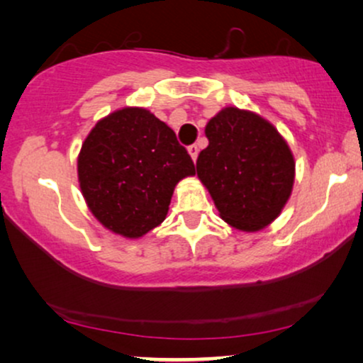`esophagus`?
Returning a JSON list of instances; mask_svg holds the SVG:
<instances>
[{
  "mask_svg": "<svg viewBox=\"0 0 363 363\" xmlns=\"http://www.w3.org/2000/svg\"><path fill=\"white\" fill-rule=\"evenodd\" d=\"M188 152H190V155H191L193 160L196 162V158H198V152H200V148H198L196 143H193V145L188 147Z\"/></svg>",
  "mask_w": 363,
  "mask_h": 363,
  "instance_id": "34e87169",
  "label": "esophagus"
}]
</instances>
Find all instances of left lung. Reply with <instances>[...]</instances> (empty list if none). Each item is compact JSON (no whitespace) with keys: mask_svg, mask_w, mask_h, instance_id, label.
Segmentation results:
<instances>
[{"mask_svg":"<svg viewBox=\"0 0 363 363\" xmlns=\"http://www.w3.org/2000/svg\"><path fill=\"white\" fill-rule=\"evenodd\" d=\"M210 143L196 173L220 215L242 231L277 218L294 183V158L274 127L256 113L226 107L208 122Z\"/></svg>","mask_w":363,"mask_h":363,"instance_id":"left-lung-1","label":"left lung"}]
</instances>
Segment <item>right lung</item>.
Instances as JSON below:
<instances>
[{
	"label": "right lung",
	"instance_id": "add662e5",
	"mask_svg": "<svg viewBox=\"0 0 363 363\" xmlns=\"http://www.w3.org/2000/svg\"><path fill=\"white\" fill-rule=\"evenodd\" d=\"M77 172L94 216L117 235L138 238L165 220L173 188L195 165L167 123L127 107L92 128Z\"/></svg>",
	"mask_w": 363,
	"mask_h": 363
}]
</instances>
